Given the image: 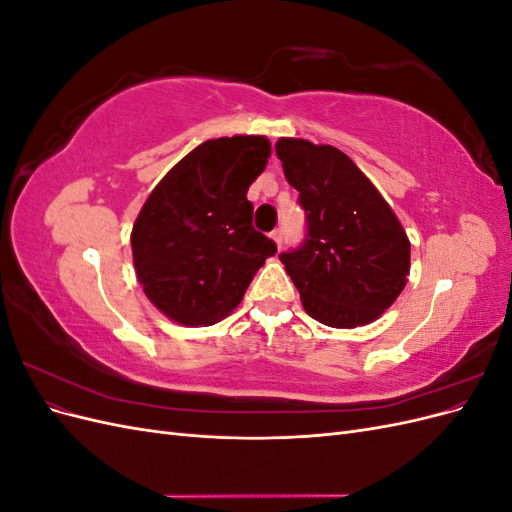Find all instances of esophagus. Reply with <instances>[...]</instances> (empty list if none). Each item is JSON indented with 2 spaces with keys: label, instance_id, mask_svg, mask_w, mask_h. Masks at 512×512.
<instances>
[{
  "label": "esophagus",
  "instance_id": "obj_1",
  "mask_svg": "<svg viewBox=\"0 0 512 512\" xmlns=\"http://www.w3.org/2000/svg\"><path fill=\"white\" fill-rule=\"evenodd\" d=\"M271 239L275 241V245H277V247H282V243H284V232H282L280 228L273 230V232H271Z\"/></svg>",
  "mask_w": 512,
  "mask_h": 512
}]
</instances>
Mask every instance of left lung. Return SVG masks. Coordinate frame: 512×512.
I'll list each match as a JSON object with an SVG mask.
<instances>
[{"label": "left lung", "instance_id": "obj_1", "mask_svg": "<svg viewBox=\"0 0 512 512\" xmlns=\"http://www.w3.org/2000/svg\"><path fill=\"white\" fill-rule=\"evenodd\" d=\"M275 151L305 209L303 243L280 254L305 312L335 329L374 322L408 282L404 226L344 151L303 138H280Z\"/></svg>", "mask_w": 512, "mask_h": 512}]
</instances>
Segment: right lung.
Listing matches in <instances>:
<instances>
[{"label": "right lung", "instance_id": "add662e5", "mask_svg": "<svg viewBox=\"0 0 512 512\" xmlns=\"http://www.w3.org/2000/svg\"><path fill=\"white\" fill-rule=\"evenodd\" d=\"M271 156L267 136L205 141L168 170L132 228V258L147 299L185 327L235 309L275 243L252 226L247 188Z\"/></svg>", "mask_w": 512, "mask_h": 512}]
</instances>
